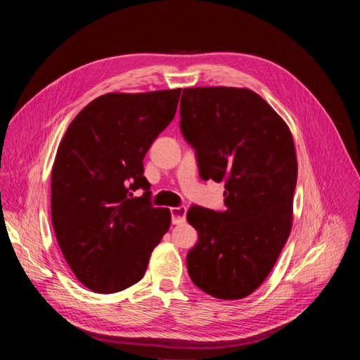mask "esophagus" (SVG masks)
Listing matches in <instances>:
<instances>
[{
  "label": "esophagus",
  "instance_id": "esophagus-1",
  "mask_svg": "<svg viewBox=\"0 0 360 360\" xmlns=\"http://www.w3.org/2000/svg\"><path fill=\"white\" fill-rule=\"evenodd\" d=\"M186 212L188 209L184 205L180 207H172L171 209V217H172V224L174 225H180L184 221H186Z\"/></svg>",
  "mask_w": 360,
  "mask_h": 360
}]
</instances>
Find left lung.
Wrapping results in <instances>:
<instances>
[{
  "label": "left lung",
  "instance_id": "left-lung-1",
  "mask_svg": "<svg viewBox=\"0 0 360 360\" xmlns=\"http://www.w3.org/2000/svg\"><path fill=\"white\" fill-rule=\"evenodd\" d=\"M180 129L202 180L225 181V212L193 205L192 282L222 300L249 296L274 269L292 225L297 159L287 123L263 97L236 86L184 89Z\"/></svg>",
  "mask_w": 360,
  "mask_h": 360
}]
</instances>
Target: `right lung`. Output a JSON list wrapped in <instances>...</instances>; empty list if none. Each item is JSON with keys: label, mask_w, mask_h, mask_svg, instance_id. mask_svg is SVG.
Listing matches in <instances>:
<instances>
[{"label": "right lung", "mask_w": 360, "mask_h": 360, "mask_svg": "<svg viewBox=\"0 0 360 360\" xmlns=\"http://www.w3.org/2000/svg\"><path fill=\"white\" fill-rule=\"evenodd\" d=\"M181 89L108 93L73 118L51 172V216L79 282L117 292L143 279L171 212L150 204L143 160L177 111ZM143 187V198L132 190Z\"/></svg>", "instance_id": "add662e5"}]
</instances>
